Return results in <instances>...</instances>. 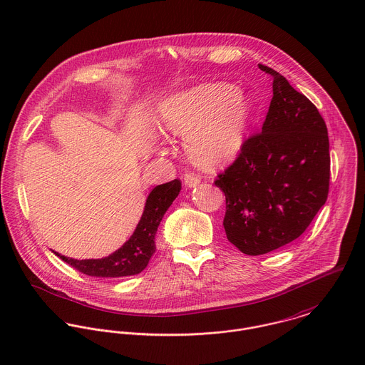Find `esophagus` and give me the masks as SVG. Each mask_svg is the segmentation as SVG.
I'll use <instances>...</instances> for the list:
<instances>
[{"instance_id":"esophagus-1","label":"esophagus","mask_w":365,"mask_h":365,"mask_svg":"<svg viewBox=\"0 0 365 365\" xmlns=\"http://www.w3.org/2000/svg\"><path fill=\"white\" fill-rule=\"evenodd\" d=\"M183 180L187 187H196L200 183V178L196 173H190V172H186L183 175Z\"/></svg>"}]
</instances>
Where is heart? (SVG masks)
Here are the masks:
<instances>
[{
  "label": "heart",
  "instance_id": "heart-1",
  "mask_svg": "<svg viewBox=\"0 0 365 365\" xmlns=\"http://www.w3.org/2000/svg\"><path fill=\"white\" fill-rule=\"evenodd\" d=\"M254 101L227 83H207L166 97L159 106V128L183 137L190 158L202 168L232 162L244 145Z\"/></svg>",
  "mask_w": 365,
  "mask_h": 365
}]
</instances>
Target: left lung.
Here are the masks:
<instances>
[{
	"label": "left lung",
	"mask_w": 365,
	"mask_h": 365,
	"mask_svg": "<svg viewBox=\"0 0 365 365\" xmlns=\"http://www.w3.org/2000/svg\"><path fill=\"white\" fill-rule=\"evenodd\" d=\"M262 131L244 141L216 179L225 195L227 238L262 255L300 237L326 203L330 180L327 127L316 106L277 71Z\"/></svg>",
	"instance_id": "obj_1"
}]
</instances>
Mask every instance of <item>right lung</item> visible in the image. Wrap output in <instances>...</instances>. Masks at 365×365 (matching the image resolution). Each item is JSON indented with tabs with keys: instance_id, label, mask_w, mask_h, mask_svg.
<instances>
[{
	"instance_id": "1",
	"label": "right lung",
	"mask_w": 365,
	"mask_h": 365,
	"mask_svg": "<svg viewBox=\"0 0 365 365\" xmlns=\"http://www.w3.org/2000/svg\"><path fill=\"white\" fill-rule=\"evenodd\" d=\"M180 189L182 183L179 179L153 187L146 197L144 213L135 231L130 240L111 255L100 259H73L55 251L53 252L78 272L88 277L121 278L137 275L145 269L150 257L153 255L156 250L155 235L158 227L172 202L178 197Z\"/></svg>"
}]
</instances>
